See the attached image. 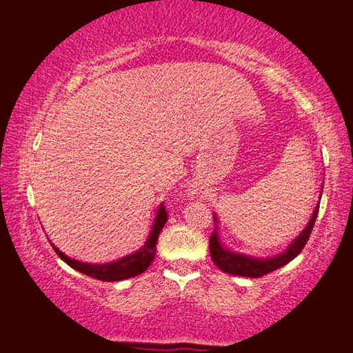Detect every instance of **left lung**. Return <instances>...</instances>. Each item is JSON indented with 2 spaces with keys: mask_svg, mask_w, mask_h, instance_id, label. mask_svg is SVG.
Wrapping results in <instances>:
<instances>
[{
  "mask_svg": "<svg viewBox=\"0 0 353 353\" xmlns=\"http://www.w3.org/2000/svg\"><path fill=\"white\" fill-rule=\"evenodd\" d=\"M322 194V193H320ZM319 206L317 204L314 209V212L311 215V220H309L306 228L301 231V234L298 236L293 243L287 247L282 254H279L272 259H254V256L249 255H243V254H236V252H230L228 249H225L220 243L219 233H217V217L214 215V231L210 234L209 239V252H210V259L215 263V266L219 270H222L223 272H228V274L233 276H244V277H261L265 274H270V272L279 270L283 265H287L288 261H292L294 256H298L301 254V250L306 245L309 236L312 233L314 223L317 220V214H319Z\"/></svg>",
  "mask_w": 353,
  "mask_h": 353,
  "instance_id": "obj_1",
  "label": "left lung"
}]
</instances>
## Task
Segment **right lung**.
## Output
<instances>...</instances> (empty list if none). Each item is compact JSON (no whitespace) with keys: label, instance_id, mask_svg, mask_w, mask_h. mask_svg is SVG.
Masks as SVG:
<instances>
[{"label":"right lung","instance_id":"right-lung-1","mask_svg":"<svg viewBox=\"0 0 353 353\" xmlns=\"http://www.w3.org/2000/svg\"><path fill=\"white\" fill-rule=\"evenodd\" d=\"M166 220H168V212L165 209V204H160L154 220V227H152L149 238H147L144 245L141 247L139 250H136L134 254L126 255L117 261L104 263V265H97V263L93 265V263L72 260L57 249L54 244H52V247H54L57 255H59L66 265H70L72 270L82 272V274L98 279V281H106V282L125 281V279L139 276L141 272H144L147 268H149L150 263L154 261L155 252H157V241H159L160 231L163 230V227H165Z\"/></svg>","mask_w":353,"mask_h":353}]
</instances>
